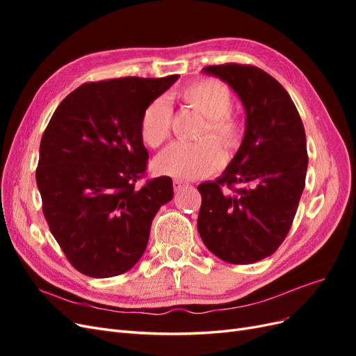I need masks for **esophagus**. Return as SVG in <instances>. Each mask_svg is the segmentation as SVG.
Returning a JSON list of instances; mask_svg holds the SVG:
<instances>
[{"mask_svg":"<svg viewBox=\"0 0 356 356\" xmlns=\"http://www.w3.org/2000/svg\"><path fill=\"white\" fill-rule=\"evenodd\" d=\"M186 186H188L186 181H182V179H174V190L177 191V190H181L182 187H186Z\"/></svg>","mask_w":356,"mask_h":356,"instance_id":"obj_1","label":"esophagus"}]
</instances>
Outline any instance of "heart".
Returning <instances> with one entry per match:
<instances>
[{
    "instance_id": "obj_1",
    "label": "heart",
    "mask_w": 356,
    "mask_h": 356,
    "mask_svg": "<svg viewBox=\"0 0 356 356\" xmlns=\"http://www.w3.org/2000/svg\"><path fill=\"white\" fill-rule=\"evenodd\" d=\"M177 96L207 117L199 134L202 141L170 144L157 156L156 170L161 175L178 179L208 177L218 170L224 161V153L218 145L221 143L225 152L232 153L242 143V124L230 111L233 106L232 93L221 81L203 79L184 86ZM170 105L161 98L149 102L139 120V135L144 144L152 148L163 144L170 135ZM212 137L219 141L218 145Z\"/></svg>"
}]
</instances>
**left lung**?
I'll return each instance as SVG.
<instances>
[{"label": "left lung", "mask_w": 356, "mask_h": 356, "mask_svg": "<svg viewBox=\"0 0 356 356\" xmlns=\"http://www.w3.org/2000/svg\"><path fill=\"white\" fill-rule=\"evenodd\" d=\"M203 71L238 93L246 129L224 174L197 187V230L221 260L251 264L272 255L293 225L309 161L305 126L288 92L266 71L241 63Z\"/></svg>", "instance_id": "obj_1"}]
</instances>
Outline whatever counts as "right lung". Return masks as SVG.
<instances>
[{
    "mask_svg": "<svg viewBox=\"0 0 356 356\" xmlns=\"http://www.w3.org/2000/svg\"><path fill=\"white\" fill-rule=\"evenodd\" d=\"M178 75L81 84L53 113L40 144L37 186L53 238L90 277L122 275L143 257L172 179H147L139 120Z\"/></svg>",
    "mask_w": 356,
    "mask_h": 356,
    "instance_id": "1",
    "label": "right lung"
}]
</instances>
